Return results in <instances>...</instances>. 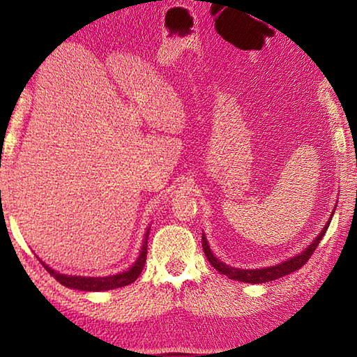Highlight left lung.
I'll use <instances>...</instances> for the list:
<instances>
[{"label": "left lung", "mask_w": 357, "mask_h": 357, "mask_svg": "<svg viewBox=\"0 0 357 357\" xmlns=\"http://www.w3.org/2000/svg\"><path fill=\"white\" fill-rule=\"evenodd\" d=\"M337 208V203L334 206V211ZM334 211H332V214L329 217V220L326 222V225L323 227L321 231H319L318 236L313 239V243L305 247L304 250L298 255H294L291 258H288L287 261H282V263H277L274 266H266V268H259V269H239V268H233V266H228L227 263H222L219 258H217L213 250H211V247L208 244V239H206V234L203 233L202 236V245H203V250H204V255H206L208 261L214 266L215 271H219L220 274L227 275L228 279L231 280H238V282H244V283H266V282H271V280H275V279H280L283 275H288L294 273V271H298L299 268H302L307 261H309V258L312 257V253L315 252L317 245L319 244V241L323 239L326 229H328L329 223L332 220V215H334Z\"/></svg>", "instance_id": "1"}]
</instances>
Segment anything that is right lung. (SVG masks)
Masks as SVG:
<instances>
[{"instance_id": "obj_1", "label": "right lung", "mask_w": 357, "mask_h": 357, "mask_svg": "<svg viewBox=\"0 0 357 357\" xmlns=\"http://www.w3.org/2000/svg\"><path fill=\"white\" fill-rule=\"evenodd\" d=\"M151 227L146 228V233H144L143 244L140 249V255L137 257L135 263L128 268L123 273L112 274V275H104V277H83V275H66L58 273V271L52 269L50 266L45 264L42 259H39L40 264L47 269V273H50L52 277L61 283V285L68 287L70 289H80V291H108V289L121 288L129 285V283L135 282L137 277L142 274L144 261H146V253H148V236H149Z\"/></svg>"}]
</instances>
